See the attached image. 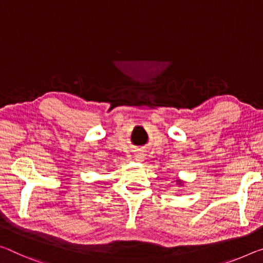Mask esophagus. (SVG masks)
<instances>
[{
  "label": "esophagus",
  "instance_id": "34e87169",
  "mask_svg": "<svg viewBox=\"0 0 263 263\" xmlns=\"http://www.w3.org/2000/svg\"><path fill=\"white\" fill-rule=\"evenodd\" d=\"M137 158H138V159H137V160H139V161H141V160H143L144 159V156H143V154H141V153H139L138 154V156H136Z\"/></svg>",
  "mask_w": 263,
  "mask_h": 263
}]
</instances>
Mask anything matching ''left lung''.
Here are the masks:
<instances>
[{
    "instance_id": "obj_1",
    "label": "left lung",
    "mask_w": 263,
    "mask_h": 263,
    "mask_svg": "<svg viewBox=\"0 0 263 263\" xmlns=\"http://www.w3.org/2000/svg\"><path fill=\"white\" fill-rule=\"evenodd\" d=\"M178 182H179V185H181V181L180 180H178Z\"/></svg>"
}]
</instances>
